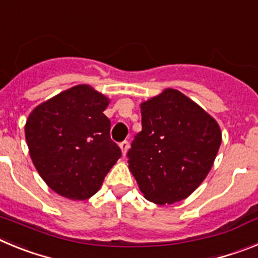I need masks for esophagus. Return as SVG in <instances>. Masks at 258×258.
Masks as SVG:
<instances>
[{
    "mask_svg": "<svg viewBox=\"0 0 258 258\" xmlns=\"http://www.w3.org/2000/svg\"><path fill=\"white\" fill-rule=\"evenodd\" d=\"M118 147H120V150H121L122 155L125 156V154H126L127 149H129V142L127 141H124V142H121L120 145H118Z\"/></svg>",
    "mask_w": 258,
    "mask_h": 258,
    "instance_id": "esophagus-1",
    "label": "esophagus"
}]
</instances>
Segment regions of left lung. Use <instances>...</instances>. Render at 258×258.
Segmentation results:
<instances>
[{"label":"left lung","mask_w":258,"mask_h":258,"mask_svg":"<svg viewBox=\"0 0 258 258\" xmlns=\"http://www.w3.org/2000/svg\"><path fill=\"white\" fill-rule=\"evenodd\" d=\"M142 131L127 152L129 170L149 202L186 199L213 166L222 133L198 103L168 88L141 103Z\"/></svg>","instance_id":"1"}]
</instances>
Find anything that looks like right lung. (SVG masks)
Segmentation results:
<instances>
[{
    "mask_svg": "<svg viewBox=\"0 0 258 258\" xmlns=\"http://www.w3.org/2000/svg\"><path fill=\"white\" fill-rule=\"evenodd\" d=\"M108 97L81 84L32 109L24 133L32 163L54 192L71 200L93 197L121 156L103 113Z\"/></svg>",
    "mask_w": 258,
    "mask_h": 258,
    "instance_id": "right-lung-1",
    "label": "right lung"
}]
</instances>
